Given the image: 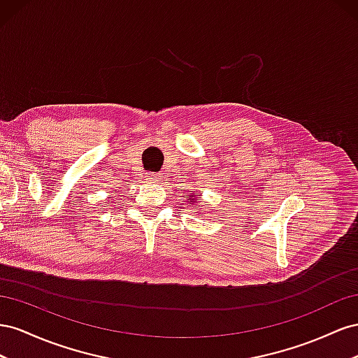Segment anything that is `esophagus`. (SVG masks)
I'll return each mask as SVG.
<instances>
[{
	"mask_svg": "<svg viewBox=\"0 0 358 358\" xmlns=\"http://www.w3.org/2000/svg\"><path fill=\"white\" fill-rule=\"evenodd\" d=\"M145 180L147 181H151V182H155V181H157V176L155 172H148L147 176H145Z\"/></svg>",
	"mask_w": 358,
	"mask_h": 358,
	"instance_id": "1",
	"label": "esophagus"
}]
</instances>
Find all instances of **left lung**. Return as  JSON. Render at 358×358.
Masks as SVG:
<instances>
[{
	"instance_id": "8db88e82",
	"label": "left lung",
	"mask_w": 358,
	"mask_h": 358,
	"mask_svg": "<svg viewBox=\"0 0 358 358\" xmlns=\"http://www.w3.org/2000/svg\"><path fill=\"white\" fill-rule=\"evenodd\" d=\"M190 202H192V201H190Z\"/></svg>"
}]
</instances>
